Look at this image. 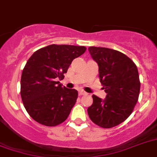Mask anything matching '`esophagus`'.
Masks as SVG:
<instances>
[{"label":"esophagus","instance_id":"1","mask_svg":"<svg viewBox=\"0 0 157 157\" xmlns=\"http://www.w3.org/2000/svg\"><path fill=\"white\" fill-rule=\"evenodd\" d=\"M87 94V93H85V91H79V95H86Z\"/></svg>","mask_w":157,"mask_h":157}]
</instances>
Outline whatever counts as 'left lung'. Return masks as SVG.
Returning a JSON list of instances; mask_svg holds the SVG:
<instances>
[{"mask_svg": "<svg viewBox=\"0 0 157 157\" xmlns=\"http://www.w3.org/2000/svg\"><path fill=\"white\" fill-rule=\"evenodd\" d=\"M92 58L98 64L100 82L105 99L93 95L88 114L93 123L111 128L127 119L138 101L140 82L137 67L122 52L106 48L90 47Z\"/></svg>", "mask_w": 157, "mask_h": 157, "instance_id": "1", "label": "left lung"}]
</instances>
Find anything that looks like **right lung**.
Returning a JSON list of instances; mask_svg holds the SVG:
<instances>
[{"mask_svg":"<svg viewBox=\"0 0 157 157\" xmlns=\"http://www.w3.org/2000/svg\"><path fill=\"white\" fill-rule=\"evenodd\" d=\"M85 50L83 46L52 44L36 51L28 59L21 73V97L34 120L55 127L67 119L78 92L62 87L59 81Z\"/></svg>","mask_w":157,"mask_h":157,"instance_id":"obj_1","label":"right lung"}]
</instances>
